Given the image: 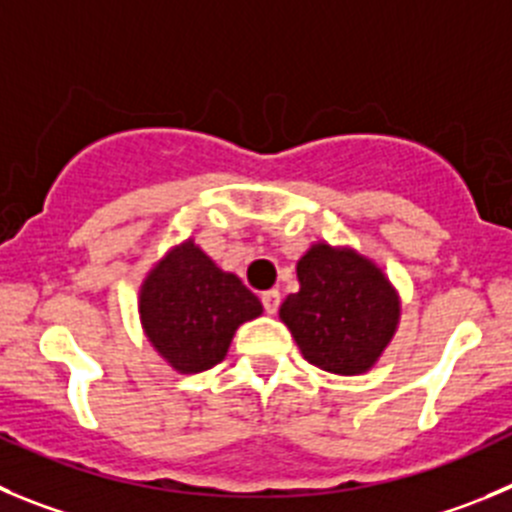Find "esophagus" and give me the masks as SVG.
Here are the masks:
<instances>
[{
    "mask_svg": "<svg viewBox=\"0 0 512 512\" xmlns=\"http://www.w3.org/2000/svg\"><path fill=\"white\" fill-rule=\"evenodd\" d=\"M260 300H262V308H265V313H278V308H280V293L278 290H265V293L260 295Z\"/></svg>",
    "mask_w": 512,
    "mask_h": 512,
    "instance_id": "1",
    "label": "esophagus"
}]
</instances>
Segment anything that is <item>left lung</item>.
<instances>
[{"instance_id": "left-lung-1", "label": "left lung", "mask_w": 512, "mask_h": 512, "mask_svg": "<svg viewBox=\"0 0 512 512\" xmlns=\"http://www.w3.org/2000/svg\"><path fill=\"white\" fill-rule=\"evenodd\" d=\"M298 280L280 318L305 361L343 376L369 371L399 321V300L384 272L353 250L313 245L300 257Z\"/></svg>"}]
</instances>
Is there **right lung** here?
Masks as SVG:
<instances>
[{"instance_id": "right-lung-1", "label": "right lung", "mask_w": 512, "mask_h": 512, "mask_svg": "<svg viewBox=\"0 0 512 512\" xmlns=\"http://www.w3.org/2000/svg\"><path fill=\"white\" fill-rule=\"evenodd\" d=\"M262 313L255 293L222 272L194 242L171 250L141 290V321L148 341L181 374L217 366L234 331Z\"/></svg>"}]
</instances>
